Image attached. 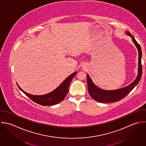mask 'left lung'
Masks as SVG:
<instances>
[{"mask_svg": "<svg viewBox=\"0 0 146 146\" xmlns=\"http://www.w3.org/2000/svg\"><path fill=\"white\" fill-rule=\"evenodd\" d=\"M126 33L127 36H130L135 44L138 51V75L134 81L129 86L115 90H104L98 88L92 82L89 75H87V85L88 92L90 95L95 100L99 102L109 103L118 101L123 98L126 97L138 84L139 82L142 75V50L140 45L135 40L133 36L129 32L126 31Z\"/></svg>", "mask_w": 146, "mask_h": 146, "instance_id": "left-lung-1", "label": "left lung"}]
</instances>
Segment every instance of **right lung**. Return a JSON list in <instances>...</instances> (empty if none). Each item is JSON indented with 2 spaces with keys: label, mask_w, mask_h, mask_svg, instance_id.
<instances>
[{
  "label": "right lung",
  "mask_w": 146,
  "mask_h": 146,
  "mask_svg": "<svg viewBox=\"0 0 146 146\" xmlns=\"http://www.w3.org/2000/svg\"><path fill=\"white\" fill-rule=\"evenodd\" d=\"M77 72L75 71L67 78L55 90L49 94L43 95H33L23 91L17 84L19 88L32 101L43 106H49L57 104L61 102L67 95L68 92V87L71 81L75 76Z\"/></svg>",
  "instance_id": "right-lung-1"
}]
</instances>
